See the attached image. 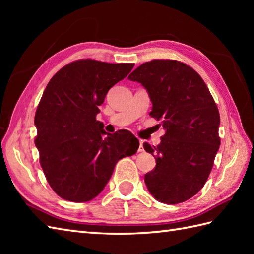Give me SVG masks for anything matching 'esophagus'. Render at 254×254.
I'll return each mask as SVG.
<instances>
[{"label": "esophagus", "mask_w": 254, "mask_h": 254, "mask_svg": "<svg viewBox=\"0 0 254 254\" xmlns=\"http://www.w3.org/2000/svg\"><path fill=\"white\" fill-rule=\"evenodd\" d=\"M144 147H143V141H139V146H138V152H143Z\"/></svg>", "instance_id": "obj_1"}]
</instances>
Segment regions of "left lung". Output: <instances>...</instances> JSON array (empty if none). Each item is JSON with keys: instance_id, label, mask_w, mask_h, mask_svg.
Wrapping results in <instances>:
<instances>
[{"instance_id": "8db88e82", "label": "left lung", "mask_w": 254, "mask_h": 254, "mask_svg": "<svg viewBox=\"0 0 254 254\" xmlns=\"http://www.w3.org/2000/svg\"><path fill=\"white\" fill-rule=\"evenodd\" d=\"M152 100L149 116L166 130L157 147L144 143L156 159L145 175L150 194L165 204L187 201L201 190L220 145L219 111L202 77L183 62L156 59L128 75Z\"/></svg>"}]
</instances>
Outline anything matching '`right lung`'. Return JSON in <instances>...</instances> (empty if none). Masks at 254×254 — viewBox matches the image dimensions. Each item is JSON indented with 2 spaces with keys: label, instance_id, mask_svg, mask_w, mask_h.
Instances as JSON below:
<instances>
[{
  "label": "right lung",
  "instance_id": "obj_1",
  "mask_svg": "<svg viewBox=\"0 0 254 254\" xmlns=\"http://www.w3.org/2000/svg\"><path fill=\"white\" fill-rule=\"evenodd\" d=\"M133 67L134 63L76 60L53 75L42 94L35 144L48 183L66 201L95 198L118 161L136 153L139 142L131 132L106 133L96 120L108 91Z\"/></svg>",
  "mask_w": 254,
  "mask_h": 254
}]
</instances>
